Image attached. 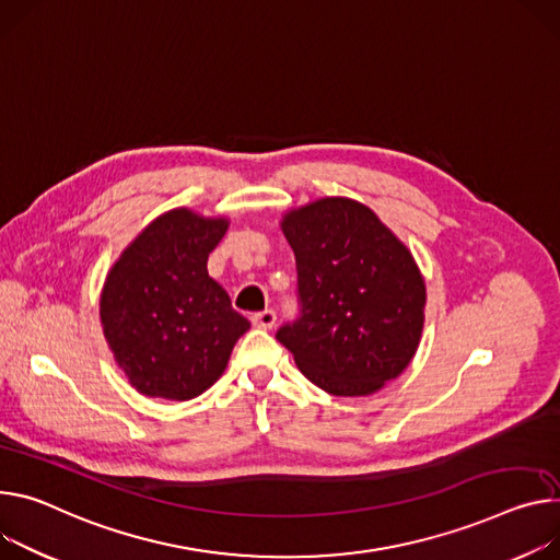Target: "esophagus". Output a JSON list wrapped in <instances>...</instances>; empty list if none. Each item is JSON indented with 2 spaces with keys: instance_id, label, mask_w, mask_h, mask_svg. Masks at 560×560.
Instances as JSON below:
<instances>
[{
  "instance_id": "obj_1",
  "label": "esophagus",
  "mask_w": 560,
  "mask_h": 560,
  "mask_svg": "<svg viewBox=\"0 0 560 560\" xmlns=\"http://www.w3.org/2000/svg\"><path fill=\"white\" fill-rule=\"evenodd\" d=\"M249 322H252V326L254 328H264V330H270L275 324H277V313L275 311H261V313H254L252 317H249Z\"/></svg>"
}]
</instances>
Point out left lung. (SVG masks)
I'll return each instance as SVG.
<instances>
[{
    "instance_id": "obj_1",
    "label": "left lung",
    "mask_w": 560,
    "mask_h": 560,
    "mask_svg": "<svg viewBox=\"0 0 560 560\" xmlns=\"http://www.w3.org/2000/svg\"><path fill=\"white\" fill-rule=\"evenodd\" d=\"M296 319L277 330L299 371L330 395H371L420 343L427 290L411 252L362 202L322 198L285 214Z\"/></svg>"
}]
</instances>
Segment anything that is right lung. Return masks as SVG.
I'll list each match as a JSON object with an SVG mask.
<instances>
[{
    "label": "right lung",
    "instance_id": "1",
    "mask_svg": "<svg viewBox=\"0 0 560 560\" xmlns=\"http://www.w3.org/2000/svg\"><path fill=\"white\" fill-rule=\"evenodd\" d=\"M225 230V219L172 210L112 268L100 319L118 366L142 395L183 401L208 390L249 328L208 275Z\"/></svg>",
    "mask_w": 560,
    "mask_h": 560
}]
</instances>
